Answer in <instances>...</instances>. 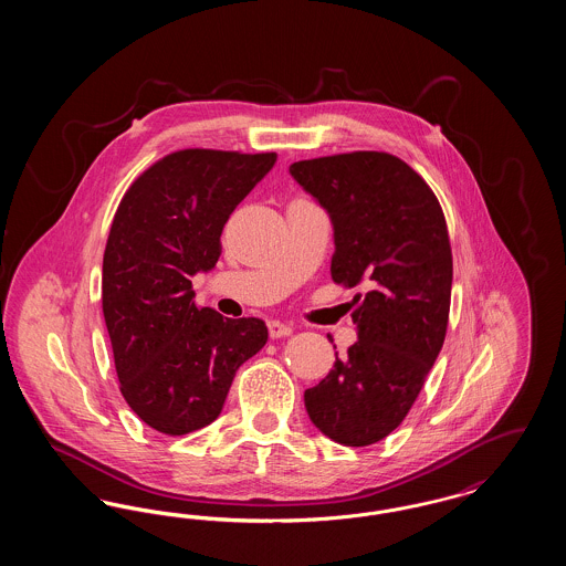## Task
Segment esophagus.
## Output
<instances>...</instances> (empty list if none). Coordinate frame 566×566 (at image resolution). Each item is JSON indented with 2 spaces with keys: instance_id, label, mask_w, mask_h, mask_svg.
<instances>
[{
  "instance_id": "obj_1",
  "label": "esophagus",
  "mask_w": 566,
  "mask_h": 566,
  "mask_svg": "<svg viewBox=\"0 0 566 566\" xmlns=\"http://www.w3.org/2000/svg\"><path fill=\"white\" fill-rule=\"evenodd\" d=\"M270 337L271 339H280V337H289L293 333V326L286 323H280V321H271L270 324Z\"/></svg>"
}]
</instances>
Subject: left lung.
<instances>
[{
  "mask_svg": "<svg viewBox=\"0 0 566 566\" xmlns=\"http://www.w3.org/2000/svg\"><path fill=\"white\" fill-rule=\"evenodd\" d=\"M331 218L337 284L354 296L348 356L305 390L310 420L328 439L363 448L403 422L446 339L452 250L429 185L388 153H348L289 167Z\"/></svg>",
  "mask_w": 566,
  "mask_h": 566,
  "instance_id": "1",
  "label": "left lung"
}]
</instances>
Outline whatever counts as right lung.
<instances>
[{
	"instance_id": "1",
	"label": "right lung",
	"mask_w": 566,
	"mask_h": 566,
	"mask_svg": "<svg viewBox=\"0 0 566 566\" xmlns=\"http://www.w3.org/2000/svg\"><path fill=\"white\" fill-rule=\"evenodd\" d=\"M275 159L203 148L167 155L114 214L104 318L120 392L155 431L187 434L214 422L235 371L268 342L259 318L197 307L190 277L214 270L224 222Z\"/></svg>"
}]
</instances>
